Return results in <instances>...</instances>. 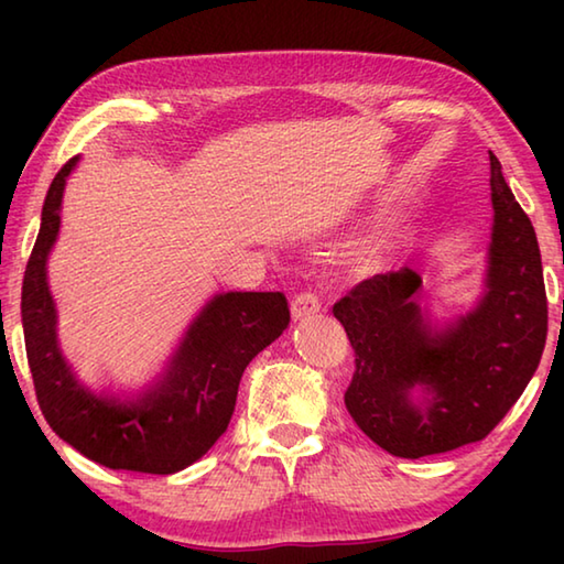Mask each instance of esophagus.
Instances as JSON below:
<instances>
[{
  "label": "esophagus",
  "mask_w": 564,
  "mask_h": 564,
  "mask_svg": "<svg viewBox=\"0 0 564 564\" xmlns=\"http://www.w3.org/2000/svg\"><path fill=\"white\" fill-rule=\"evenodd\" d=\"M318 311H321V301H318V295L311 293V291H301L291 303L293 321H303L308 316H316Z\"/></svg>",
  "instance_id": "obj_1"
}]
</instances>
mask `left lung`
<instances>
[{
  "label": "left lung",
  "instance_id": "obj_1",
  "mask_svg": "<svg viewBox=\"0 0 564 564\" xmlns=\"http://www.w3.org/2000/svg\"><path fill=\"white\" fill-rule=\"evenodd\" d=\"M492 236L473 311L433 323L415 303L423 279L403 265L358 283L333 305L356 350L350 417L395 457L477 443L518 403L547 338L542 259L528 214L490 151Z\"/></svg>",
  "mask_w": 564,
  "mask_h": 564
}]
</instances>
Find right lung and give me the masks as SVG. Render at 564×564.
Masks as SVG:
<instances>
[{
  "label": "right lung",
  "instance_id": "obj_1",
  "mask_svg": "<svg viewBox=\"0 0 564 564\" xmlns=\"http://www.w3.org/2000/svg\"><path fill=\"white\" fill-rule=\"evenodd\" d=\"M79 156L46 191L42 226L22 283L26 360L52 431L111 470L171 475L204 457L231 423L248 362L289 328L283 293H216L191 321L164 373L137 395L94 390L76 378L56 338L46 261L62 226L64 186Z\"/></svg>",
  "mask_w": 564,
  "mask_h": 564
}]
</instances>
